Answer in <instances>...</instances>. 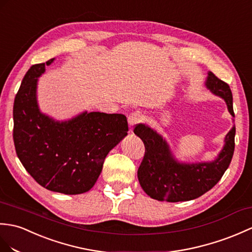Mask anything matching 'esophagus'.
Returning a JSON list of instances; mask_svg holds the SVG:
<instances>
[{"label":"esophagus","instance_id":"obj_1","mask_svg":"<svg viewBox=\"0 0 252 252\" xmlns=\"http://www.w3.org/2000/svg\"><path fill=\"white\" fill-rule=\"evenodd\" d=\"M142 120H143V116L139 112H134V113L128 115L127 122H128V126H130V131L132 132L133 127L135 126L137 124H139Z\"/></svg>","mask_w":252,"mask_h":252}]
</instances>
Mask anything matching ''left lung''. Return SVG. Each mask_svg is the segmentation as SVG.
<instances>
[{"label": "left lung", "mask_w": 252, "mask_h": 252, "mask_svg": "<svg viewBox=\"0 0 252 252\" xmlns=\"http://www.w3.org/2000/svg\"><path fill=\"white\" fill-rule=\"evenodd\" d=\"M205 85L214 94L224 99L234 117L230 86L212 72H208ZM134 133L145 145V155L137 171L138 181L146 194L158 201L185 202L203 195L223 176L235 147V126H233L215 161L179 163L173 157L166 140L148 126L136 125Z\"/></svg>", "instance_id": "obj_1"}]
</instances>
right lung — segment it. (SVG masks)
<instances>
[{"label": "right lung", "mask_w": 252, "mask_h": 252, "mask_svg": "<svg viewBox=\"0 0 252 252\" xmlns=\"http://www.w3.org/2000/svg\"><path fill=\"white\" fill-rule=\"evenodd\" d=\"M54 60L32 65L17 92L13 110L16 154L44 188L81 194L94 186L105 158L127 135V121L121 114L85 112L59 122L40 113L37 78Z\"/></svg>", "instance_id": "obj_1"}]
</instances>
